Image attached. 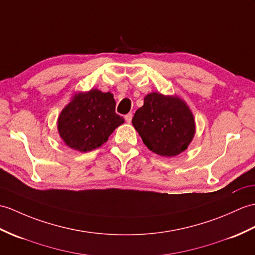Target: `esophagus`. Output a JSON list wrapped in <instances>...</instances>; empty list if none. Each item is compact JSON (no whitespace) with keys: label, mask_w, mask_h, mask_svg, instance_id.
Listing matches in <instances>:
<instances>
[{"label":"esophagus","mask_w":255,"mask_h":255,"mask_svg":"<svg viewBox=\"0 0 255 255\" xmlns=\"http://www.w3.org/2000/svg\"><path fill=\"white\" fill-rule=\"evenodd\" d=\"M125 120H126V122H127L128 124H130V123H131V120H132V114H131V113H129V114H127V115L125 116Z\"/></svg>","instance_id":"1"}]
</instances>
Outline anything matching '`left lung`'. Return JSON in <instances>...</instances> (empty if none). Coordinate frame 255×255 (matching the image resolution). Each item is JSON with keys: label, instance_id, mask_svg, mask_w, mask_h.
Wrapping results in <instances>:
<instances>
[{"label": "left lung", "instance_id": "8db88e82", "mask_svg": "<svg viewBox=\"0 0 255 255\" xmlns=\"http://www.w3.org/2000/svg\"><path fill=\"white\" fill-rule=\"evenodd\" d=\"M132 126L147 149L166 157L179 155L186 151L195 134L192 112L176 94H146L144 104L135 111Z\"/></svg>", "mask_w": 255, "mask_h": 255}]
</instances>
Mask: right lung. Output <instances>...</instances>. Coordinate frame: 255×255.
Wrapping results in <instances>:
<instances>
[{"label": "right lung", "mask_w": 255, "mask_h": 255, "mask_svg": "<svg viewBox=\"0 0 255 255\" xmlns=\"http://www.w3.org/2000/svg\"><path fill=\"white\" fill-rule=\"evenodd\" d=\"M115 105L111 92L91 89L75 93L57 118V131L64 143L84 153L104 144L125 122L115 113Z\"/></svg>", "instance_id": "obj_1"}]
</instances>
